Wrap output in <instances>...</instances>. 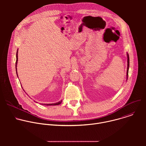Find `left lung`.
Segmentation results:
<instances>
[{
    "label": "left lung",
    "instance_id": "left-lung-1",
    "mask_svg": "<svg viewBox=\"0 0 146 146\" xmlns=\"http://www.w3.org/2000/svg\"><path fill=\"white\" fill-rule=\"evenodd\" d=\"M127 81L128 80V71H129V55L128 53H127Z\"/></svg>",
    "mask_w": 146,
    "mask_h": 146
}]
</instances>
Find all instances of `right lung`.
Wrapping results in <instances>:
<instances>
[{"label": "right lung", "instance_id": "1", "mask_svg": "<svg viewBox=\"0 0 146 146\" xmlns=\"http://www.w3.org/2000/svg\"><path fill=\"white\" fill-rule=\"evenodd\" d=\"M18 49L17 50V54H16V64H15V69H16V73H17V77L18 76V74H17V63H18ZM23 88V87H22ZM28 95V94H27ZM62 100L58 102H56V103H50V104H45V103H40L41 105H44V106H55V105H60V104L62 102ZM37 103V102H36Z\"/></svg>", "mask_w": 146, "mask_h": 146}]
</instances>
